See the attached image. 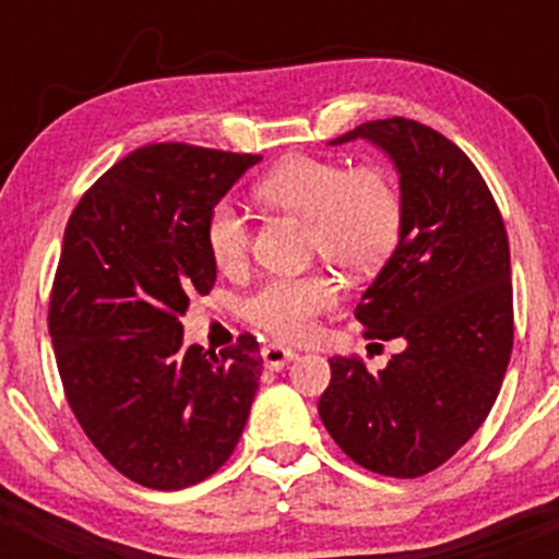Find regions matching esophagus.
I'll return each instance as SVG.
<instances>
[{
    "mask_svg": "<svg viewBox=\"0 0 559 559\" xmlns=\"http://www.w3.org/2000/svg\"><path fill=\"white\" fill-rule=\"evenodd\" d=\"M294 360H297V352L286 349V346H281V344H265V346H262V362H265V368L281 370L284 365L294 362Z\"/></svg>",
    "mask_w": 559,
    "mask_h": 559,
    "instance_id": "34e87169",
    "label": "esophagus"
}]
</instances>
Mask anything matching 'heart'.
<instances>
[{
  "label": "heart",
  "instance_id": "heart-1",
  "mask_svg": "<svg viewBox=\"0 0 559 559\" xmlns=\"http://www.w3.org/2000/svg\"><path fill=\"white\" fill-rule=\"evenodd\" d=\"M258 197L310 223L316 252L352 273L373 271L396 249L404 226L400 186L381 168L349 170L320 157H288L260 178ZM210 258L234 273L247 262V215L230 199H221L204 223ZM342 288L331 273L275 275L243 299V318L281 342H301L316 331L320 316L336 310Z\"/></svg>",
  "mask_w": 559,
  "mask_h": 559
}]
</instances>
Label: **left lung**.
<instances>
[{"label": "left lung", "mask_w": 559, "mask_h": 559, "mask_svg": "<svg viewBox=\"0 0 559 559\" xmlns=\"http://www.w3.org/2000/svg\"><path fill=\"white\" fill-rule=\"evenodd\" d=\"M368 139L400 173L404 226L362 294L365 338H402L378 373L333 357L318 402L346 457L391 478L444 465L497 402L512 352L510 243L489 186L471 157L407 118L370 120L329 141Z\"/></svg>", "instance_id": "obj_1"}]
</instances>
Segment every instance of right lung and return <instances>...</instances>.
I'll return each instance as SVG.
<instances>
[{"label": "right lung", "instance_id": "add662e5", "mask_svg": "<svg viewBox=\"0 0 559 559\" xmlns=\"http://www.w3.org/2000/svg\"><path fill=\"white\" fill-rule=\"evenodd\" d=\"M260 155L146 144L70 215L49 336L75 420L115 471L146 489L194 486L239 444L260 386L258 338L183 346L191 294L215 286L204 223Z\"/></svg>", "mask_w": 559, "mask_h": 559}]
</instances>
